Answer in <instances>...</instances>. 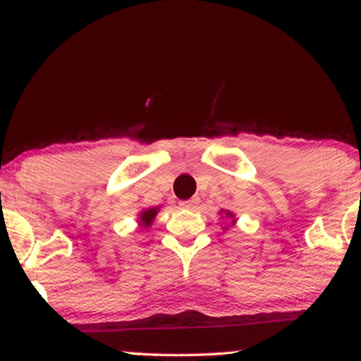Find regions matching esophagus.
<instances>
[{
  "instance_id": "obj_1",
  "label": "esophagus",
  "mask_w": 361,
  "mask_h": 361,
  "mask_svg": "<svg viewBox=\"0 0 361 361\" xmlns=\"http://www.w3.org/2000/svg\"><path fill=\"white\" fill-rule=\"evenodd\" d=\"M197 205H199V199H197V197H192V199H189V200L180 202L182 209H187V210H194Z\"/></svg>"
}]
</instances>
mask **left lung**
I'll return each mask as SVG.
<instances>
[{"label": "left lung", "instance_id": "obj_1", "mask_svg": "<svg viewBox=\"0 0 361 361\" xmlns=\"http://www.w3.org/2000/svg\"><path fill=\"white\" fill-rule=\"evenodd\" d=\"M220 216H221V219H226V220H228V224H230L231 226H235V225H236V216H235L233 212H230V210H224V209H221V210H220ZM226 228H228V226H225L224 230H226Z\"/></svg>", "mask_w": 361, "mask_h": 361}]
</instances>
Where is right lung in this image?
Here are the masks:
<instances>
[{"instance_id": "1", "label": "right lung", "mask_w": 361, "mask_h": 361, "mask_svg": "<svg viewBox=\"0 0 361 361\" xmlns=\"http://www.w3.org/2000/svg\"><path fill=\"white\" fill-rule=\"evenodd\" d=\"M157 212H159V207H151V209H142L140 214H137V224L142 228H149L154 221Z\"/></svg>"}]
</instances>
